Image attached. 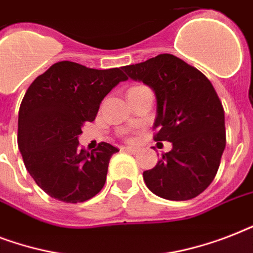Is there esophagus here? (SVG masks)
I'll return each instance as SVG.
<instances>
[{
	"instance_id": "obj_1",
	"label": "esophagus",
	"mask_w": 253,
	"mask_h": 253,
	"mask_svg": "<svg viewBox=\"0 0 253 253\" xmlns=\"http://www.w3.org/2000/svg\"><path fill=\"white\" fill-rule=\"evenodd\" d=\"M123 150L127 151V152H130V154H136L138 152V148L134 146H126V147H123Z\"/></svg>"
}]
</instances>
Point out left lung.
Masks as SVG:
<instances>
[{"label": "left lung", "mask_w": 253, "mask_h": 253, "mask_svg": "<svg viewBox=\"0 0 253 253\" xmlns=\"http://www.w3.org/2000/svg\"><path fill=\"white\" fill-rule=\"evenodd\" d=\"M156 97V142H170L152 169L143 172L147 188L170 201H186L214 180L226 147L224 110L208 77L170 53L122 67Z\"/></svg>", "instance_id": "obj_1"}]
</instances>
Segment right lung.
<instances>
[{
    "label": "right lung",
    "instance_id": "1",
    "mask_svg": "<svg viewBox=\"0 0 253 253\" xmlns=\"http://www.w3.org/2000/svg\"><path fill=\"white\" fill-rule=\"evenodd\" d=\"M126 80L121 68L59 61L30 85L18 114V148L30 176L48 196L77 204L103 188L118 148L102 142L87 152L79 147V135L107 93Z\"/></svg>",
    "mask_w": 253,
    "mask_h": 253
}]
</instances>
